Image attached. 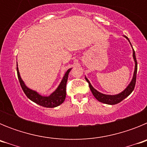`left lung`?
Wrapping results in <instances>:
<instances>
[{"instance_id":"obj_1","label":"left lung","mask_w":147,"mask_h":147,"mask_svg":"<svg viewBox=\"0 0 147 147\" xmlns=\"http://www.w3.org/2000/svg\"><path fill=\"white\" fill-rule=\"evenodd\" d=\"M127 40H129L128 37L124 36ZM129 42H130V41L129 40ZM131 44V43H130ZM133 59H134L135 62H136V65H135V71H134V74H133V78H132V81L129 83V85L127 86V88L124 90V91H122L121 93H120L119 94L117 95H105L103 93H100V92L97 91L96 90L94 89L93 87L92 86L91 84L90 83L89 80L85 77V80L88 82V85H89V88L91 90L92 93L94 96V97L96 98L98 101L102 102V103L107 104V105H116V104L119 103L124 100V98H127L134 90L135 86H136V74H137V68H138V63L137 60H136V53H135V51L133 49Z\"/></svg>"}]
</instances>
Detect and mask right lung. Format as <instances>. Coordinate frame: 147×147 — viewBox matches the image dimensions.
<instances>
[{"label": "right lung", "instance_id": "add662e5", "mask_svg": "<svg viewBox=\"0 0 147 147\" xmlns=\"http://www.w3.org/2000/svg\"><path fill=\"white\" fill-rule=\"evenodd\" d=\"M71 69V68H70V69H68L66 71L64 76H63V79L61 81L58 88L49 96H42L40 95L38 93L34 91V90H32L27 88L25 84H24V82H23V80H22L21 77H20V73H19V71H18V67H17V72H18V77L19 82H20V86H21L22 89H23L26 96L30 100H32V102H35V103L40 105V106L52 108V107H57V106L60 105L61 104L63 103V102L65 99L66 84H67L68 74H69Z\"/></svg>", "mask_w": 147, "mask_h": 147}]
</instances>
